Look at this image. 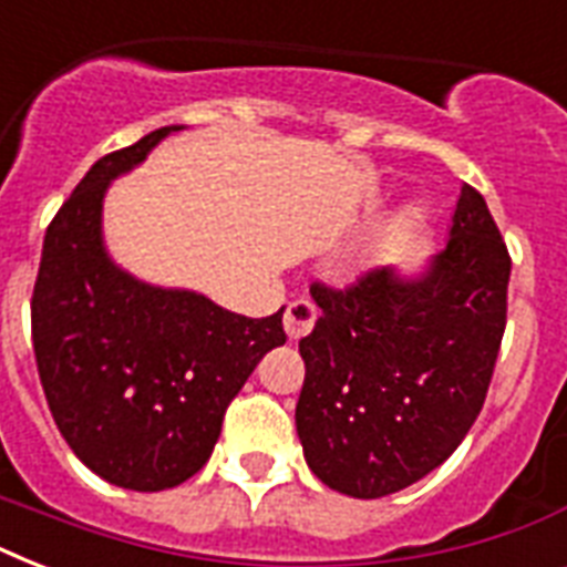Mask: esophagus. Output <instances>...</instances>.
<instances>
[{"label":"esophagus","instance_id":"34e87169","mask_svg":"<svg viewBox=\"0 0 567 567\" xmlns=\"http://www.w3.org/2000/svg\"><path fill=\"white\" fill-rule=\"evenodd\" d=\"M315 320H318V306L311 300H306V297H300V300H293L291 306L285 309V332H288L291 341H297V338L309 336L311 327H315Z\"/></svg>","mask_w":567,"mask_h":567}]
</instances>
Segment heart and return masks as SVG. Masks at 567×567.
Here are the masks:
<instances>
[{
  "mask_svg": "<svg viewBox=\"0 0 567 567\" xmlns=\"http://www.w3.org/2000/svg\"><path fill=\"white\" fill-rule=\"evenodd\" d=\"M409 220H414V212H412V208H405V212L400 214V223H409Z\"/></svg>",
  "mask_w": 567,
  "mask_h": 567,
  "instance_id": "1",
  "label": "heart"
}]
</instances>
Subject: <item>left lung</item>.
Listing matches in <instances>:
<instances>
[{"instance_id":"obj_1","label":"left lung","mask_w":567,"mask_h":567,"mask_svg":"<svg viewBox=\"0 0 567 567\" xmlns=\"http://www.w3.org/2000/svg\"><path fill=\"white\" fill-rule=\"evenodd\" d=\"M509 270L483 194L462 185L447 247L421 276L377 267L341 291L311 285L297 435L320 483L377 501L447 462L488 394Z\"/></svg>"}]
</instances>
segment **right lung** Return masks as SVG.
Here are the masks:
<instances>
[{
  "label": "right lung",
  "instance_id": "add662e5",
  "mask_svg": "<svg viewBox=\"0 0 567 567\" xmlns=\"http://www.w3.org/2000/svg\"><path fill=\"white\" fill-rule=\"evenodd\" d=\"M179 128H155L93 164L49 223L31 293L34 359L58 430L93 474L132 492L190 480L249 373L285 344L282 309L256 320L146 285L102 244L111 179Z\"/></svg>",
  "mask_w": 567,
  "mask_h": 567
}]
</instances>
